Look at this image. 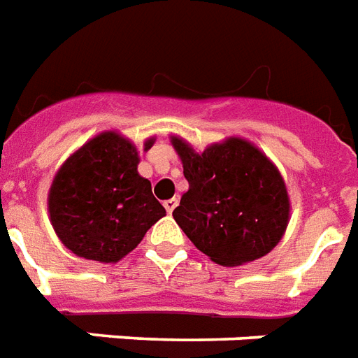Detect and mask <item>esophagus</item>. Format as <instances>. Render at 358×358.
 Here are the masks:
<instances>
[{"mask_svg":"<svg viewBox=\"0 0 358 358\" xmlns=\"http://www.w3.org/2000/svg\"><path fill=\"white\" fill-rule=\"evenodd\" d=\"M163 205H165L166 213H172V210L176 208V205H178V199H176V197H172V199H166Z\"/></svg>","mask_w":358,"mask_h":358,"instance_id":"1","label":"esophagus"}]
</instances>
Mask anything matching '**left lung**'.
<instances>
[{
	"instance_id": "left-lung-1",
	"label": "left lung",
	"mask_w": 358,
	"mask_h": 358,
	"mask_svg": "<svg viewBox=\"0 0 358 358\" xmlns=\"http://www.w3.org/2000/svg\"><path fill=\"white\" fill-rule=\"evenodd\" d=\"M172 145L189 189L174 220L201 252L220 266H243L266 256L287 229L288 193L279 171L241 138L195 153L182 138Z\"/></svg>"
}]
</instances>
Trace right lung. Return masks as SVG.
<instances>
[{"instance_id": "1", "label": "right lung", "mask_w": 358, "mask_h": 358, "mask_svg": "<svg viewBox=\"0 0 358 358\" xmlns=\"http://www.w3.org/2000/svg\"><path fill=\"white\" fill-rule=\"evenodd\" d=\"M136 166V148L115 132L98 134L66 161L49 193L52 227L66 248L87 260L119 262L165 216Z\"/></svg>"}]
</instances>
